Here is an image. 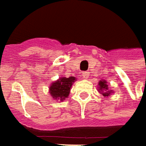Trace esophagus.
Instances as JSON below:
<instances>
[{
	"label": "esophagus",
	"mask_w": 146,
	"mask_h": 146,
	"mask_svg": "<svg viewBox=\"0 0 146 146\" xmlns=\"http://www.w3.org/2000/svg\"><path fill=\"white\" fill-rule=\"evenodd\" d=\"M88 76H89V73L88 72H83L82 73V77H83V78H88Z\"/></svg>",
	"instance_id": "34e87169"
}]
</instances>
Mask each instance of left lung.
Returning a JSON list of instances; mask_svg holds the SVG:
<instances>
[{
  "instance_id": "obj_1",
  "label": "left lung",
  "mask_w": 146,
  "mask_h": 146,
  "mask_svg": "<svg viewBox=\"0 0 146 146\" xmlns=\"http://www.w3.org/2000/svg\"><path fill=\"white\" fill-rule=\"evenodd\" d=\"M99 86V91L101 95H103L105 97H108L111 93H113L112 91L109 90V86H108V83L105 80H101L98 82Z\"/></svg>"
}]
</instances>
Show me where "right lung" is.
I'll list each match as a JSON object with an SVG mask.
<instances>
[{"mask_svg":"<svg viewBox=\"0 0 146 146\" xmlns=\"http://www.w3.org/2000/svg\"><path fill=\"white\" fill-rule=\"evenodd\" d=\"M76 80L77 78L75 77L61 78L54 82H52L49 87L51 98L56 100L57 101L65 100L69 95L71 86Z\"/></svg>","mask_w":146,"mask_h":146,"instance_id":"right-lung-1","label":"right lung"}]
</instances>
